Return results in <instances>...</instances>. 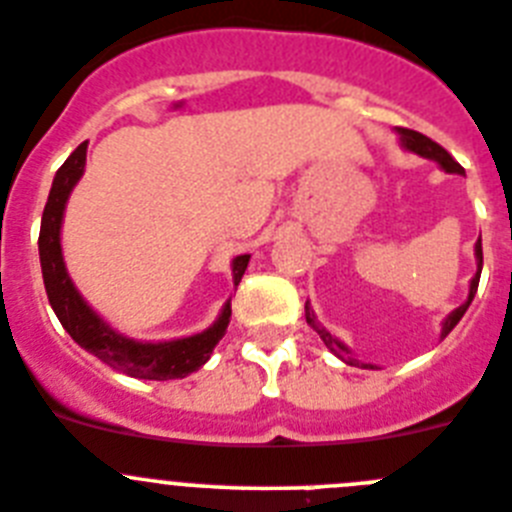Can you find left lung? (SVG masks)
<instances>
[{
    "label": "left lung",
    "mask_w": 512,
    "mask_h": 512,
    "mask_svg": "<svg viewBox=\"0 0 512 512\" xmlns=\"http://www.w3.org/2000/svg\"><path fill=\"white\" fill-rule=\"evenodd\" d=\"M397 136H399V144H402V149L412 151V154H417V157H422V159H433V162L441 164V170L451 172V175H464V167H461V164L456 162V159H453L451 154H448V151L443 149L441 144H435V141L428 139V136H422V133H417V131H410V128H397ZM474 255H477V273H474V278H471V283H469V296H466V301L459 306V309H453L451 314H448V317L443 319V324H441V340L448 335V332L453 330V327H456V324L461 322V317H464L466 309H469L471 299H474V293H477L479 275H482V237H479L477 244H474ZM304 309H306V324H309L311 330L317 332L319 337H322V342H324V345H327V348H330V353H335L337 358H342V361L350 363V366L376 368V366H373V363L355 361L353 355H350V350L345 348V345H342V342L337 340L335 335H330V332L324 330L322 324L317 322V317H314V311H311L309 301H306Z\"/></svg>",
    "instance_id": "left-lung-1"
}]
</instances>
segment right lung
<instances>
[{
  "instance_id": "right-lung-1",
  "label": "right lung",
  "mask_w": 512,
  "mask_h": 512,
  "mask_svg": "<svg viewBox=\"0 0 512 512\" xmlns=\"http://www.w3.org/2000/svg\"><path fill=\"white\" fill-rule=\"evenodd\" d=\"M84 164H87V141L71 151L69 159L59 167V172L53 177L51 193H48V203L43 208L38 252H41L43 283H46L51 309L56 311V317L64 324V330L69 332L71 340L87 353L95 355V358H100L102 363H108L113 371H121L126 376L144 381L185 379L211 358L213 348L226 335L231 317V299L226 301L211 327L190 337L146 342L133 340V337L110 327L82 299V293L77 291L74 281L69 278L64 252H61V224H64L66 201H69L71 190L79 182V177L84 175ZM247 262H250V255H237L231 260L234 288L242 281Z\"/></svg>"
}]
</instances>
